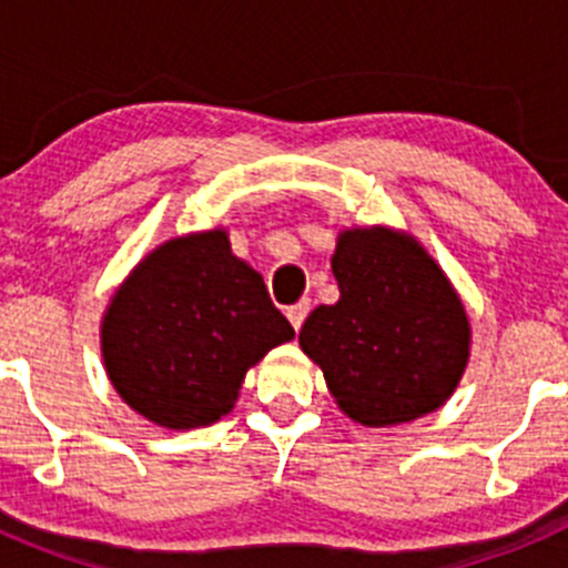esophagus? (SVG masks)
Listing matches in <instances>:
<instances>
[{
  "mask_svg": "<svg viewBox=\"0 0 568 568\" xmlns=\"http://www.w3.org/2000/svg\"><path fill=\"white\" fill-rule=\"evenodd\" d=\"M307 313H311V302H307V300H302V302H296V305H291L288 311H285V316H288L291 326H294V329H300V326L305 324Z\"/></svg>",
  "mask_w": 568,
  "mask_h": 568,
  "instance_id": "obj_1",
  "label": "esophagus"
}]
</instances>
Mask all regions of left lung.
I'll return each instance as SVG.
<instances>
[{
	"instance_id": "left-lung-1",
	"label": "left lung",
	"mask_w": 568,
	"mask_h": 568,
	"mask_svg": "<svg viewBox=\"0 0 568 568\" xmlns=\"http://www.w3.org/2000/svg\"><path fill=\"white\" fill-rule=\"evenodd\" d=\"M332 274L341 300L307 316L300 346L321 365L337 406L363 426H395L443 406L467 365L469 324L426 250L385 227L346 231Z\"/></svg>"
}]
</instances>
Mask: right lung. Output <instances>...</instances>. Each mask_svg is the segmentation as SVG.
Wrapping results in <instances>:
<instances>
[{
  "label": "right lung",
  "mask_w": 568,
  "mask_h": 568,
  "mask_svg": "<svg viewBox=\"0 0 568 568\" xmlns=\"http://www.w3.org/2000/svg\"><path fill=\"white\" fill-rule=\"evenodd\" d=\"M294 337L263 277L225 231L173 239L145 257L109 305L101 343L120 398L168 428L233 409L247 368Z\"/></svg>",
  "instance_id": "1"
}]
</instances>
